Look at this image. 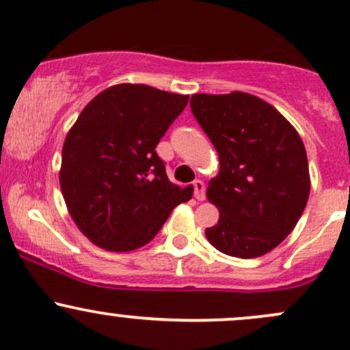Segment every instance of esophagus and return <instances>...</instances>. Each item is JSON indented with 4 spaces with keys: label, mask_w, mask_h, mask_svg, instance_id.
Masks as SVG:
<instances>
[{
    "label": "esophagus",
    "mask_w": 350,
    "mask_h": 350,
    "mask_svg": "<svg viewBox=\"0 0 350 350\" xmlns=\"http://www.w3.org/2000/svg\"><path fill=\"white\" fill-rule=\"evenodd\" d=\"M193 189H195V198L197 200H205V183L202 180H195L193 182Z\"/></svg>",
    "instance_id": "1"
}]
</instances>
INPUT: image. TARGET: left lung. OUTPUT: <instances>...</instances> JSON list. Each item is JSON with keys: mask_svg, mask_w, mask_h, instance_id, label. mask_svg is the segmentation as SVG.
<instances>
[{"mask_svg": "<svg viewBox=\"0 0 350 350\" xmlns=\"http://www.w3.org/2000/svg\"><path fill=\"white\" fill-rule=\"evenodd\" d=\"M190 107L220 160L206 190L220 219L206 228V239L232 257H260L294 230L307 205L310 176L302 140L272 105L249 93H200Z\"/></svg>", "mask_w": 350, "mask_h": 350, "instance_id": "obj_1", "label": "left lung"}]
</instances>
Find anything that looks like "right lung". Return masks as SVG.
I'll use <instances>...</instances> for the list:
<instances>
[{
  "instance_id": "1",
  "label": "right lung",
  "mask_w": 350,
  "mask_h": 350,
  "mask_svg": "<svg viewBox=\"0 0 350 350\" xmlns=\"http://www.w3.org/2000/svg\"><path fill=\"white\" fill-rule=\"evenodd\" d=\"M187 103V95L123 83L78 116L63 145L59 185L71 219L95 245L140 249L191 198V187L168 180L155 150Z\"/></svg>"
}]
</instances>
